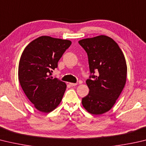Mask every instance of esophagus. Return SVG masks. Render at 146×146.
Masks as SVG:
<instances>
[{
    "label": "esophagus",
    "instance_id": "obj_1",
    "mask_svg": "<svg viewBox=\"0 0 146 146\" xmlns=\"http://www.w3.org/2000/svg\"><path fill=\"white\" fill-rule=\"evenodd\" d=\"M70 85L71 87H73V86H76V85H77V84H76V83H70Z\"/></svg>",
    "mask_w": 146,
    "mask_h": 146
}]
</instances>
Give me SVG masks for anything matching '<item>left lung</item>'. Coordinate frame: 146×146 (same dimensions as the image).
I'll return each mask as SVG.
<instances>
[{"label": "left lung", "mask_w": 146, "mask_h": 146, "mask_svg": "<svg viewBox=\"0 0 146 146\" xmlns=\"http://www.w3.org/2000/svg\"><path fill=\"white\" fill-rule=\"evenodd\" d=\"M78 43L87 52L91 73L86 80L89 92L82 98V105L92 114H102L112 108L125 86V58L117 43L107 36L81 39Z\"/></svg>", "instance_id": "obj_1"}]
</instances>
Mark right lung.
I'll return each mask as SVG.
<instances>
[{
	"label": "right lung",
	"instance_id": "right-lung-1",
	"mask_svg": "<svg viewBox=\"0 0 146 146\" xmlns=\"http://www.w3.org/2000/svg\"><path fill=\"white\" fill-rule=\"evenodd\" d=\"M71 44L70 40L43 36L31 42L21 55L18 80L28 99L40 112H52L61 102L66 84L53 78L52 71Z\"/></svg>",
	"mask_w": 146,
	"mask_h": 146
}]
</instances>
